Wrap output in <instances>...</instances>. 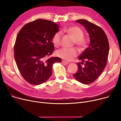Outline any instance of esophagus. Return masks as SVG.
<instances>
[{"instance_id": "34e87169", "label": "esophagus", "mask_w": 121, "mask_h": 121, "mask_svg": "<svg viewBox=\"0 0 121 121\" xmlns=\"http://www.w3.org/2000/svg\"><path fill=\"white\" fill-rule=\"evenodd\" d=\"M62 62L64 65H68V64H69V62H67V61H65V60H63L62 61Z\"/></svg>"}]
</instances>
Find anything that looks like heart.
Listing matches in <instances>:
<instances>
[{"mask_svg": "<svg viewBox=\"0 0 121 121\" xmlns=\"http://www.w3.org/2000/svg\"><path fill=\"white\" fill-rule=\"evenodd\" d=\"M62 32L71 36L75 40V43L81 48H84L86 46V41L83 38L84 32L80 28L73 26L62 29ZM62 33L61 31H57L53 35L52 41L54 46L58 47L61 44ZM78 54V52L75 48H62L56 52L57 55L67 61L72 60Z\"/></svg>", "mask_w": 121, "mask_h": 121, "instance_id": "b5f03b06", "label": "heart"}]
</instances>
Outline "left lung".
<instances>
[{"instance_id": "8db88e82", "label": "left lung", "mask_w": 121, "mask_h": 121, "mask_svg": "<svg viewBox=\"0 0 121 121\" xmlns=\"http://www.w3.org/2000/svg\"><path fill=\"white\" fill-rule=\"evenodd\" d=\"M76 22L86 28L89 34L90 43L79 56L78 59L82 62L77 63L78 69L73 76L81 83L88 84L96 80L106 67L109 42L104 31L98 25L83 19Z\"/></svg>"}]
</instances>
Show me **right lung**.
Wrapping results in <instances>:
<instances>
[{
  "label": "right lung",
  "mask_w": 121,
  "mask_h": 121,
  "mask_svg": "<svg viewBox=\"0 0 121 121\" xmlns=\"http://www.w3.org/2000/svg\"><path fill=\"white\" fill-rule=\"evenodd\" d=\"M58 28L53 22L38 19L24 25L17 34L15 59L22 77L30 84L46 82L52 74L53 63L61 62L59 57H48L54 50L52 39Z\"/></svg>",
  "instance_id": "1"
}]
</instances>
